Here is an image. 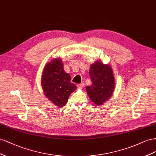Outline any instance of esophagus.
Listing matches in <instances>:
<instances>
[{
  "label": "esophagus",
  "mask_w": 156,
  "mask_h": 156,
  "mask_svg": "<svg viewBox=\"0 0 156 156\" xmlns=\"http://www.w3.org/2000/svg\"><path fill=\"white\" fill-rule=\"evenodd\" d=\"M84 83H80V84H78L77 85V87H78V89H82V87H84Z\"/></svg>",
  "instance_id": "esophagus-1"
}]
</instances>
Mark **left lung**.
<instances>
[{
  "label": "left lung",
  "mask_w": 156,
  "mask_h": 156,
  "mask_svg": "<svg viewBox=\"0 0 156 156\" xmlns=\"http://www.w3.org/2000/svg\"><path fill=\"white\" fill-rule=\"evenodd\" d=\"M91 86L86 87L87 94L93 103L102 105L113 94L115 79L112 69L109 65H105L101 61L92 64L90 69Z\"/></svg>",
  "instance_id": "left-lung-1"
}]
</instances>
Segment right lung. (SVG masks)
<instances>
[{"mask_svg":"<svg viewBox=\"0 0 156 156\" xmlns=\"http://www.w3.org/2000/svg\"><path fill=\"white\" fill-rule=\"evenodd\" d=\"M63 61L58 57L51 60L44 67L41 86L44 95L56 107H63L70 95L77 88L70 82V76L64 70Z\"/></svg>","mask_w":156,"mask_h":156,"instance_id":"right-lung-1","label":"right lung"}]
</instances>
